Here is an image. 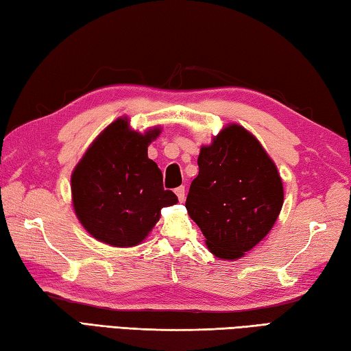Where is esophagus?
Wrapping results in <instances>:
<instances>
[{"instance_id": "1", "label": "esophagus", "mask_w": 351, "mask_h": 351, "mask_svg": "<svg viewBox=\"0 0 351 351\" xmlns=\"http://www.w3.org/2000/svg\"><path fill=\"white\" fill-rule=\"evenodd\" d=\"M176 194H177V197H178V200L184 202V186H178V188L176 189Z\"/></svg>"}]
</instances>
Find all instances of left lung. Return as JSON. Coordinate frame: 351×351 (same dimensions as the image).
I'll use <instances>...</instances> for the list:
<instances>
[{
    "label": "left lung",
    "mask_w": 351,
    "mask_h": 351,
    "mask_svg": "<svg viewBox=\"0 0 351 351\" xmlns=\"http://www.w3.org/2000/svg\"><path fill=\"white\" fill-rule=\"evenodd\" d=\"M197 163L188 214L210 254L238 260L270 232L281 213L278 169L258 138L238 123L226 125L210 145H202Z\"/></svg>",
    "instance_id": "1"
}]
</instances>
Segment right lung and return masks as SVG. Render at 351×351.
Returning <instances> with one entry per match:
<instances>
[{"instance_id":"add662e5","label":"right lung","mask_w":351,"mask_h":351,"mask_svg":"<svg viewBox=\"0 0 351 351\" xmlns=\"http://www.w3.org/2000/svg\"><path fill=\"white\" fill-rule=\"evenodd\" d=\"M162 133H138L119 117L99 134L71 173V202L84 229L113 247H133L149 235L162 208L176 204L148 145Z\"/></svg>"}]
</instances>
